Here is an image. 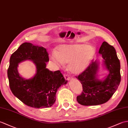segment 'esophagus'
Listing matches in <instances>:
<instances>
[{"mask_svg": "<svg viewBox=\"0 0 128 128\" xmlns=\"http://www.w3.org/2000/svg\"><path fill=\"white\" fill-rule=\"evenodd\" d=\"M64 77L65 79L67 80V81H69V80H70V78L67 75H64Z\"/></svg>", "mask_w": 128, "mask_h": 128, "instance_id": "esophagus-1", "label": "esophagus"}]
</instances>
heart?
I'll return each instance as SVG.
<instances>
[{"instance_id":"obj_1","label":"heart","mask_w":128,"mask_h":128,"mask_svg":"<svg viewBox=\"0 0 128 128\" xmlns=\"http://www.w3.org/2000/svg\"><path fill=\"white\" fill-rule=\"evenodd\" d=\"M96 48L87 44H59L50 58L59 65L69 64L68 70L74 75H78L87 69L96 56Z\"/></svg>"}]
</instances>
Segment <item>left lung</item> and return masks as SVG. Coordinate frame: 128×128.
<instances>
[{
    "mask_svg": "<svg viewBox=\"0 0 128 128\" xmlns=\"http://www.w3.org/2000/svg\"><path fill=\"white\" fill-rule=\"evenodd\" d=\"M99 53L102 58V64L98 59L93 61L76 78L82 84L84 92L77 96V101L82 105H98L106 102L120 84V62L114 47L104 41ZM100 64L104 70L108 71V74L102 79L98 77Z\"/></svg>",
    "mask_w": 128,
    "mask_h": 128,
    "instance_id": "obj_1",
    "label": "left lung"
}]
</instances>
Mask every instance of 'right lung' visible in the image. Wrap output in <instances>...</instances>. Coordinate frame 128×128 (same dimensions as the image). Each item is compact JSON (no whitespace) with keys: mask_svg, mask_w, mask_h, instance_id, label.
<instances>
[{"mask_svg":"<svg viewBox=\"0 0 128 128\" xmlns=\"http://www.w3.org/2000/svg\"><path fill=\"white\" fill-rule=\"evenodd\" d=\"M33 62L36 67L33 77L26 79L18 71V64L23 61ZM49 62L46 49L42 46L24 42L10 57L8 77L10 90L14 96L24 104L34 108H48L56 102V94L67 81L60 71L52 72L46 68Z\"/></svg>","mask_w":128,"mask_h":128,"instance_id":"1","label":"right lung"}]
</instances>
